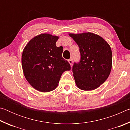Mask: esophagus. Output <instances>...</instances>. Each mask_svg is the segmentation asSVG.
Masks as SVG:
<instances>
[{"instance_id": "34e87169", "label": "esophagus", "mask_w": 130, "mask_h": 130, "mask_svg": "<svg viewBox=\"0 0 130 130\" xmlns=\"http://www.w3.org/2000/svg\"><path fill=\"white\" fill-rule=\"evenodd\" d=\"M68 62L70 63V65H72V63H73V60H72V59H69V60H68Z\"/></svg>"}]
</instances>
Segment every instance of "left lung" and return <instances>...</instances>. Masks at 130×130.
Returning a JSON list of instances; mask_svg holds the SVG:
<instances>
[{
	"label": "left lung",
	"mask_w": 130,
	"mask_h": 130,
	"mask_svg": "<svg viewBox=\"0 0 130 130\" xmlns=\"http://www.w3.org/2000/svg\"><path fill=\"white\" fill-rule=\"evenodd\" d=\"M77 44L80 60L72 68L77 86L84 91H91L105 82L112 68V51L102 37L92 32L69 34Z\"/></svg>",
	"instance_id": "1"
}]
</instances>
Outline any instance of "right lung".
Instances as JSON below:
<instances>
[{"label":"right lung","instance_id":"obj_1","mask_svg":"<svg viewBox=\"0 0 130 130\" xmlns=\"http://www.w3.org/2000/svg\"><path fill=\"white\" fill-rule=\"evenodd\" d=\"M57 36L38 35L31 39L24 49L22 65L24 75L31 86L42 92L55 89L62 74L70 70L67 60L62 58L63 47H57Z\"/></svg>","mask_w":130,"mask_h":130}]
</instances>
